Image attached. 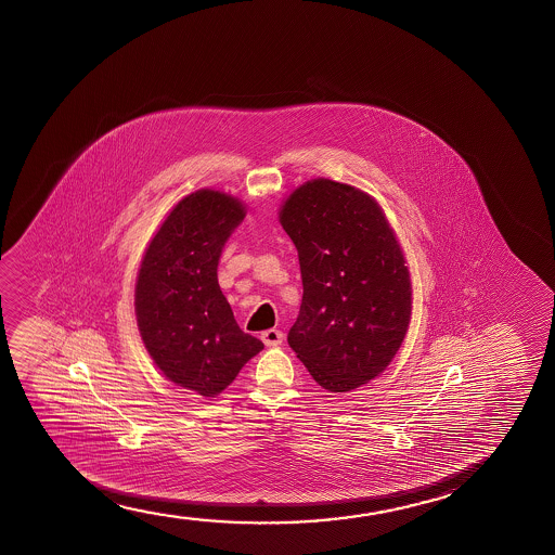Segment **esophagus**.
Here are the masks:
<instances>
[{"label": "esophagus", "mask_w": 555, "mask_h": 555, "mask_svg": "<svg viewBox=\"0 0 555 555\" xmlns=\"http://www.w3.org/2000/svg\"><path fill=\"white\" fill-rule=\"evenodd\" d=\"M281 330H267L261 334V341L266 343L267 347H276V345H281L282 343Z\"/></svg>", "instance_id": "esophagus-1"}]
</instances>
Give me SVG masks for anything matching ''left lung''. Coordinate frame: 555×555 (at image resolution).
Masks as SVG:
<instances>
[{
	"instance_id": "obj_1",
	"label": "left lung",
	"mask_w": 555,
	"mask_h": 555,
	"mask_svg": "<svg viewBox=\"0 0 555 555\" xmlns=\"http://www.w3.org/2000/svg\"><path fill=\"white\" fill-rule=\"evenodd\" d=\"M279 221L304 279L289 347L327 392L362 387L387 370L410 327L413 289L395 229L370 193L330 178L292 191Z\"/></svg>"
}]
</instances>
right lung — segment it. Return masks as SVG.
<instances>
[{
    "label": "right lung",
    "mask_w": 555,
    "mask_h": 555,
    "mask_svg": "<svg viewBox=\"0 0 555 555\" xmlns=\"http://www.w3.org/2000/svg\"><path fill=\"white\" fill-rule=\"evenodd\" d=\"M246 206L225 191L178 201L147 244L134 288L138 332L160 373L178 387L216 398L263 349L236 324L218 284L221 248Z\"/></svg>",
    "instance_id": "add662e5"
}]
</instances>
